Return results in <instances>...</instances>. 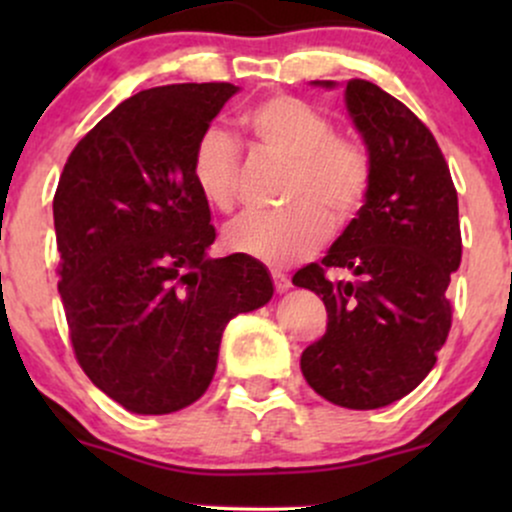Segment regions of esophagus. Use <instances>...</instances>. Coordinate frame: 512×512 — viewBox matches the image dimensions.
Here are the masks:
<instances>
[{"label": "esophagus", "mask_w": 512, "mask_h": 512, "mask_svg": "<svg viewBox=\"0 0 512 512\" xmlns=\"http://www.w3.org/2000/svg\"><path fill=\"white\" fill-rule=\"evenodd\" d=\"M272 279H274V289L276 293H286L291 289V279L286 274L281 272H272Z\"/></svg>", "instance_id": "obj_1"}]
</instances>
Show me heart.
Wrapping results in <instances>:
<instances>
[{
  "label": "heart",
  "instance_id": "b5f03b06",
  "mask_svg": "<svg viewBox=\"0 0 512 512\" xmlns=\"http://www.w3.org/2000/svg\"><path fill=\"white\" fill-rule=\"evenodd\" d=\"M240 125L269 154L291 161L289 209L243 214L226 228V248L269 267L313 255L330 236L334 221L346 223L363 207L370 187V158L354 139L337 137L332 120L303 98H262L240 115ZM238 146L211 127L197 139L190 175L209 207L228 211L236 202Z\"/></svg>",
  "mask_w": 512,
  "mask_h": 512
}]
</instances>
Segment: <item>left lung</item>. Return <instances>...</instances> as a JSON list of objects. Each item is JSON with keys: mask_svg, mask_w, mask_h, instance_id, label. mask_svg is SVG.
<instances>
[{"mask_svg": "<svg viewBox=\"0 0 512 512\" xmlns=\"http://www.w3.org/2000/svg\"><path fill=\"white\" fill-rule=\"evenodd\" d=\"M344 103L366 144L370 187L322 262L293 274L327 308V332L303 351L301 370L327 402L380 409L431 373L448 339L445 291L462 260L457 192L436 139L407 105L363 79L346 81ZM327 268L352 279L330 282Z\"/></svg>", "mask_w": 512, "mask_h": 512, "instance_id": "left-lung-1", "label": "left lung"}]
</instances>
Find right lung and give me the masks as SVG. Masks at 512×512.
Masks as SVG:
<instances>
[{
	"label": "right lung",
	"instance_id": "obj_1",
	"mask_svg": "<svg viewBox=\"0 0 512 512\" xmlns=\"http://www.w3.org/2000/svg\"><path fill=\"white\" fill-rule=\"evenodd\" d=\"M238 86L139 91L74 146L57 185L60 296L79 366L134 414L207 392L221 334L274 293L262 262L207 255L216 231L192 151Z\"/></svg>",
	"mask_w": 512,
	"mask_h": 512
}]
</instances>
